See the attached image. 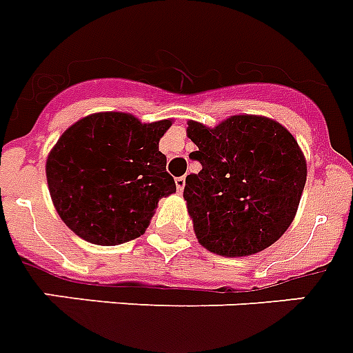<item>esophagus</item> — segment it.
Masks as SVG:
<instances>
[{
    "mask_svg": "<svg viewBox=\"0 0 353 353\" xmlns=\"http://www.w3.org/2000/svg\"><path fill=\"white\" fill-rule=\"evenodd\" d=\"M174 184H176V190L182 193V191H184V188H185V179H184V176H176V179H174Z\"/></svg>",
    "mask_w": 353,
    "mask_h": 353,
    "instance_id": "obj_1",
    "label": "esophagus"
}]
</instances>
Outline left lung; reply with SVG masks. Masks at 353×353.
<instances>
[{"mask_svg": "<svg viewBox=\"0 0 353 353\" xmlns=\"http://www.w3.org/2000/svg\"><path fill=\"white\" fill-rule=\"evenodd\" d=\"M188 137L196 145L190 159L202 165L184 188L200 244L246 256L279 241L306 184V160L292 132L270 118L236 114L213 129L190 122Z\"/></svg>", "mask_w": 353, "mask_h": 353, "instance_id": "left-lung-1", "label": "left lung"}]
</instances>
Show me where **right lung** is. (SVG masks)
<instances>
[{
  "instance_id": "add662e5",
  "label": "right lung",
  "mask_w": 353,
  "mask_h": 353,
  "mask_svg": "<svg viewBox=\"0 0 353 353\" xmlns=\"http://www.w3.org/2000/svg\"><path fill=\"white\" fill-rule=\"evenodd\" d=\"M169 128L171 120L142 123L125 112H97L70 125L45 168L67 228L98 246L143 235L159 200L176 191L159 151Z\"/></svg>"
}]
</instances>
